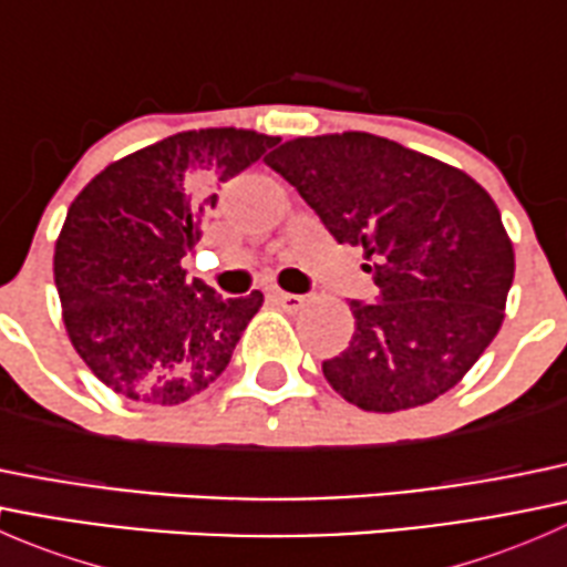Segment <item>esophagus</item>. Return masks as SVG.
Returning <instances> with one entry per match:
<instances>
[{
	"mask_svg": "<svg viewBox=\"0 0 567 567\" xmlns=\"http://www.w3.org/2000/svg\"><path fill=\"white\" fill-rule=\"evenodd\" d=\"M274 301H277L279 307H285V310L288 312H296V310H301V307H305V296H299V293H285V290H274Z\"/></svg>",
	"mask_w": 567,
	"mask_h": 567,
	"instance_id": "34e87169",
	"label": "esophagus"
}]
</instances>
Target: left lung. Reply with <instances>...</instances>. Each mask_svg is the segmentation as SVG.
<instances>
[{
  "label": "left lung",
  "mask_w": 567,
  "mask_h": 567,
  "mask_svg": "<svg viewBox=\"0 0 567 567\" xmlns=\"http://www.w3.org/2000/svg\"><path fill=\"white\" fill-rule=\"evenodd\" d=\"M337 244L362 247L375 305L351 301L357 331L323 362L364 411L414 409L453 390L505 318L516 255L491 194L461 169L384 136H299L268 153Z\"/></svg>",
  "instance_id": "obj_1"
}]
</instances>
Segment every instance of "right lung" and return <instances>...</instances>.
Listing matches in <instances>:
<instances>
[{"label": "right lung", "instance_id": "obj_1", "mask_svg": "<svg viewBox=\"0 0 567 567\" xmlns=\"http://www.w3.org/2000/svg\"><path fill=\"white\" fill-rule=\"evenodd\" d=\"M277 142L244 128L183 131L109 164L73 199L54 282L73 348L109 390L177 405L225 373L262 293L221 299L181 260L214 188Z\"/></svg>", "mask_w": 567, "mask_h": 567}]
</instances>
